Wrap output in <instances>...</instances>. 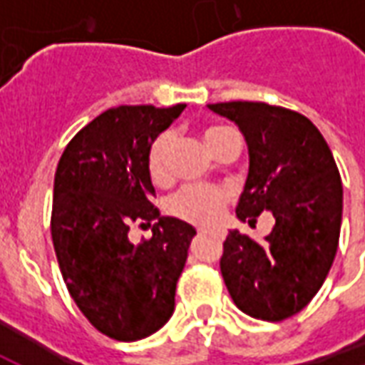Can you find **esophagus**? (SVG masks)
<instances>
[{"mask_svg":"<svg viewBox=\"0 0 365 365\" xmlns=\"http://www.w3.org/2000/svg\"><path fill=\"white\" fill-rule=\"evenodd\" d=\"M199 235H207V230H199ZM211 235L219 238V240H222V238H225V235H222L221 230H215V232H211Z\"/></svg>","mask_w":365,"mask_h":365,"instance_id":"obj_1","label":"esophagus"}]
</instances>
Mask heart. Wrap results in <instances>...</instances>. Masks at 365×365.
Masks as SVG:
<instances>
[{
	"label": "heart",
	"mask_w": 365,
	"mask_h": 365,
	"mask_svg": "<svg viewBox=\"0 0 365 365\" xmlns=\"http://www.w3.org/2000/svg\"><path fill=\"white\" fill-rule=\"evenodd\" d=\"M232 136H237V130L225 125H211L203 130V140L215 154ZM172 152H174V135L170 130L160 133L148 146L146 170L154 183H166L170 180ZM227 205H229V193L221 187L187 185L168 199L166 211L180 221L213 227L222 219Z\"/></svg>",
	"instance_id": "b5f03b06"
}]
</instances>
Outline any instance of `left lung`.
I'll use <instances>...</instances> for the list:
<instances>
[{
    "mask_svg": "<svg viewBox=\"0 0 365 365\" xmlns=\"http://www.w3.org/2000/svg\"><path fill=\"white\" fill-rule=\"evenodd\" d=\"M235 120L248 144L250 170L237 205L250 225L274 215L266 242L230 230L221 274L235 305L279 322L305 309L334 262L342 222V182L321 130L305 115L262 101L211 103Z\"/></svg>",
    "mask_w": 365,
    "mask_h": 365,
    "instance_id": "obj_1",
    "label": "left lung"
}]
</instances>
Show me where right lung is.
I'll list each match as a JSON object with an SVG mask.
<instances>
[{"instance_id": "right-lung-1", "label": "right lung", "mask_w": 365, "mask_h": 365, "mask_svg": "<svg viewBox=\"0 0 365 365\" xmlns=\"http://www.w3.org/2000/svg\"><path fill=\"white\" fill-rule=\"evenodd\" d=\"M185 109L120 105L76 133L54 174L51 232L60 272L83 317L105 336L135 342L174 313L175 283L195 229L160 217L146 170L156 136ZM133 224L152 226L138 245Z\"/></svg>"}]
</instances>
